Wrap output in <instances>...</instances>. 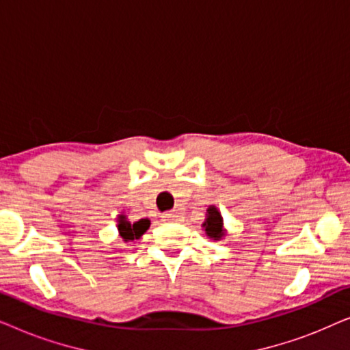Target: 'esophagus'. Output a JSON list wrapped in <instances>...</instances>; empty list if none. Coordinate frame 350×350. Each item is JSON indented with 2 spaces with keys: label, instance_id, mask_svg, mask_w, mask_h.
<instances>
[{
  "label": "esophagus",
  "instance_id": "obj_1",
  "mask_svg": "<svg viewBox=\"0 0 350 350\" xmlns=\"http://www.w3.org/2000/svg\"><path fill=\"white\" fill-rule=\"evenodd\" d=\"M176 217H178V213L176 212H165L164 215H162V218H165V219H175Z\"/></svg>",
  "mask_w": 350,
  "mask_h": 350
}]
</instances>
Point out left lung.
<instances>
[{
  "mask_svg": "<svg viewBox=\"0 0 350 350\" xmlns=\"http://www.w3.org/2000/svg\"><path fill=\"white\" fill-rule=\"evenodd\" d=\"M202 226L205 229V234H207L210 239H213V241H221V239L226 236L223 228V217L215 205H210L207 208V218H205Z\"/></svg>",
  "mask_w": 350,
  "mask_h": 350,
  "instance_id": "1",
  "label": "left lung"
}]
</instances>
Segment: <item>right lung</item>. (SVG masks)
<instances>
[{
    "instance_id": "add662e5",
    "label": "right lung",
    "mask_w": 350,
    "mask_h": 350,
    "mask_svg": "<svg viewBox=\"0 0 350 350\" xmlns=\"http://www.w3.org/2000/svg\"><path fill=\"white\" fill-rule=\"evenodd\" d=\"M150 224L151 221L148 218H143V219H138L135 223H131L126 218V215H119L118 218L119 236H121L124 242H133L137 241V239H140L143 234L148 231Z\"/></svg>"
}]
</instances>
